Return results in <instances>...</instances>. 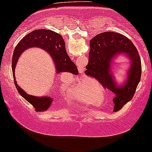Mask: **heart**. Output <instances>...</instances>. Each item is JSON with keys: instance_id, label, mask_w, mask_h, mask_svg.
<instances>
[{"instance_id": "heart-1", "label": "heart", "mask_w": 152, "mask_h": 152, "mask_svg": "<svg viewBox=\"0 0 152 152\" xmlns=\"http://www.w3.org/2000/svg\"><path fill=\"white\" fill-rule=\"evenodd\" d=\"M104 92V89L102 85L97 81L92 82L89 79H83L66 90V96L69 99L77 100L81 102H91L90 96L94 98L96 94L102 96Z\"/></svg>"}]
</instances>
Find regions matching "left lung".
Returning <instances> with one entry per match:
<instances>
[{
    "instance_id": "1",
    "label": "left lung",
    "mask_w": 152,
    "mask_h": 152,
    "mask_svg": "<svg viewBox=\"0 0 152 152\" xmlns=\"http://www.w3.org/2000/svg\"><path fill=\"white\" fill-rule=\"evenodd\" d=\"M90 51L85 74L96 79L115 94L113 111H118L132 99L141 80V62L136 47L126 37L115 32L97 34L90 42ZM123 53L130 58L132 66L124 85L118 86L109 73L111 60Z\"/></svg>"
}]
</instances>
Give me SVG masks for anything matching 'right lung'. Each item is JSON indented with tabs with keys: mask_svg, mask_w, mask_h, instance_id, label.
<instances>
[{
	"mask_svg": "<svg viewBox=\"0 0 152 152\" xmlns=\"http://www.w3.org/2000/svg\"><path fill=\"white\" fill-rule=\"evenodd\" d=\"M32 47L42 48L50 53L54 61L57 73L69 72L77 75L79 73L76 65L67 54L65 42L60 34L50 30L38 29L30 32L18 43L12 58V71L15 87L20 94L34 107L36 111H44L50 107L52 99L50 97H36L27 94L15 80V68L18 58L24 50Z\"/></svg>",
	"mask_w": 152,
	"mask_h": 152,
	"instance_id": "1",
	"label": "right lung"
}]
</instances>
